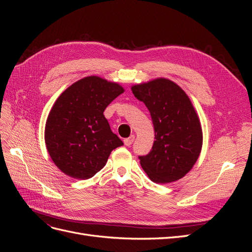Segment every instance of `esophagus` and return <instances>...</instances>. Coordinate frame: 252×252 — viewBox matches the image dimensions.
<instances>
[{"label":"esophagus","mask_w":252,"mask_h":252,"mask_svg":"<svg viewBox=\"0 0 252 252\" xmlns=\"http://www.w3.org/2000/svg\"><path fill=\"white\" fill-rule=\"evenodd\" d=\"M134 139H135V136L132 134V135L129 136V138H127V139L124 140V144L126 145V146H130V145L133 143Z\"/></svg>","instance_id":"34e87169"}]
</instances>
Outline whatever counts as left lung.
<instances>
[{
  "label": "left lung",
  "instance_id": "obj_1",
  "mask_svg": "<svg viewBox=\"0 0 252 252\" xmlns=\"http://www.w3.org/2000/svg\"><path fill=\"white\" fill-rule=\"evenodd\" d=\"M131 90L148 108L156 133L151 151L140 157L143 170L158 184L184 178L203 146L202 125L191 100L177 83L166 78L135 84Z\"/></svg>",
  "mask_w": 252,
  "mask_h": 252
}]
</instances>
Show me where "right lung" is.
I'll use <instances>...</instances> for the list:
<instances>
[{
  "mask_svg": "<svg viewBox=\"0 0 252 252\" xmlns=\"http://www.w3.org/2000/svg\"><path fill=\"white\" fill-rule=\"evenodd\" d=\"M125 89L97 75L83 78L65 89L45 125V144L52 162L63 173L87 180L123 145L104 116L106 107Z\"/></svg>",
  "mask_w": 252,
  "mask_h": 252,
  "instance_id": "add662e5",
  "label": "right lung"
}]
</instances>
